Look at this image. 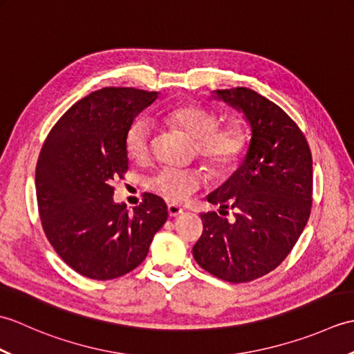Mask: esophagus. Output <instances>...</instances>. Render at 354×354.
Returning <instances> with one entry per match:
<instances>
[{
    "label": "esophagus",
    "instance_id": "esophagus-1",
    "mask_svg": "<svg viewBox=\"0 0 354 354\" xmlns=\"http://www.w3.org/2000/svg\"><path fill=\"white\" fill-rule=\"evenodd\" d=\"M167 209H169V216L170 217H176V216H179V214H183L184 213V209L181 208V207H178V205H169L167 207Z\"/></svg>",
    "mask_w": 354,
    "mask_h": 354
}]
</instances>
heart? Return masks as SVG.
Here are the masks:
<instances>
[{"label": "heart", "mask_w": 354, "mask_h": 354, "mask_svg": "<svg viewBox=\"0 0 354 354\" xmlns=\"http://www.w3.org/2000/svg\"><path fill=\"white\" fill-rule=\"evenodd\" d=\"M162 120L194 140V153L205 160L216 171H228L240 161L248 147V133L236 120L221 123L213 109L199 103H185L162 112ZM153 124L140 115L129 124L124 147L131 160L145 162L152 152ZM208 181L202 169L165 167L149 179V189L171 204H183Z\"/></svg>", "instance_id": "b5f03b06"}]
</instances>
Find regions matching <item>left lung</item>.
<instances>
[{"mask_svg": "<svg viewBox=\"0 0 354 354\" xmlns=\"http://www.w3.org/2000/svg\"><path fill=\"white\" fill-rule=\"evenodd\" d=\"M216 95L243 111L252 138L243 164L208 194L222 216L201 214L193 257L221 280L246 283L274 270L301 236L312 208V153L298 124L266 97L243 86ZM227 209L232 223L223 217Z\"/></svg>", "mask_w": 354, "mask_h": 354, "instance_id": "left-lung-1", "label": "left lung"}]
</instances>
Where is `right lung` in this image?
Listing matches in <instances>:
<instances>
[{
	"label": "right lung",
	"instance_id": "1",
	"mask_svg": "<svg viewBox=\"0 0 354 354\" xmlns=\"http://www.w3.org/2000/svg\"><path fill=\"white\" fill-rule=\"evenodd\" d=\"M158 93L106 86L76 102L51 127L36 165V199L48 242L66 265L112 280L146 259L167 205L152 193L127 213L115 179L127 171L124 135Z\"/></svg>",
	"mask_w": 354,
	"mask_h": 354
}]
</instances>
